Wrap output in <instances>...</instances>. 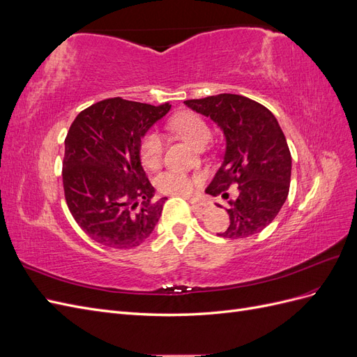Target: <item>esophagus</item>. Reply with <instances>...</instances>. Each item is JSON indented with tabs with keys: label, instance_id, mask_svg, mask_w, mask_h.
Wrapping results in <instances>:
<instances>
[{
	"label": "esophagus",
	"instance_id": "obj_1",
	"mask_svg": "<svg viewBox=\"0 0 357 357\" xmlns=\"http://www.w3.org/2000/svg\"><path fill=\"white\" fill-rule=\"evenodd\" d=\"M211 202L208 201H192V210L197 213H207L208 210H211Z\"/></svg>",
	"mask_w": 357,
	"mask_h": 357
}]
</instances>
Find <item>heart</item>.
Here are the masks:
<instances>
[{
	"mask_svg": "<svg viewBox=\"0 0 357 357\" xmlns=\"http://www.w3.org/2000/svg\"><path fill=\"white\" fill-rule=\"evenodd\" d=\"M172 128L192 144H201L210 138V128L204 119L195 113H183L172 122ZM164 153V138L156 131L147 132L139 144V155L147 168L159 167ZM198 178L181 171H164L156 177V186L162 193L189 197L198 186Z\"/></svg>",
	"mask_w": 357,
	"mask_h": 357,
	"instance_id": "b5f03b06",
	"label": "heart"
}]
</instances>
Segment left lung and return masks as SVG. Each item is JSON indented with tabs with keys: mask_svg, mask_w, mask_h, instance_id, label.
<instances>
[{
	"mask_svg": "<svg viewBox=\"0 0 357 357\" xmlns=\"http://www.w3.org/2000/svg\"><path fill=\"white\" fill-rule=\"evenodd\" d=\"M185 104L210 117L225 135L223 162L205 189L208 195L228 199L229 226L218 235L236 240L261 232L283 207L290 186L291 156L275 116L262 104L235 93ZM232 184L239 185L236 199L225 192Z\"/></svg>",
	"mask_w": 357,
	"mask_h": 357,
	"instance_id": "1",
	"label": "left lung"
}]
</instances>
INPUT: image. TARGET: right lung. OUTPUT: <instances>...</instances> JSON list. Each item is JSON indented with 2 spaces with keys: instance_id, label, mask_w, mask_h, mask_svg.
<instances>
[{
  "instance_id": "right-lung-1",
  "label": "right lung",
  "mask_w": 357,
  "mask_h": 357,
  "mask_svg": "<svg viewBox=\"0 0 357 357\" xmlns=\"http://www.w3.org/2000/svg\"><path fill=\"white\" fill-rule=\"evenodd\" d=\"M169 109L109 98L74 119L66 138L63 192L74 220L93 241L122 250L153 232L167 198L153 201L139 144Z\"/></svg>"
}]
</instances>
